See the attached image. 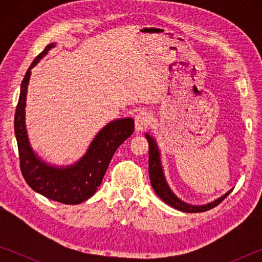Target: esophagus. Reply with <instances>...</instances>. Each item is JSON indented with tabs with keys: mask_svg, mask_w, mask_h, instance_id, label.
Returning a JSON list of instances; mask_svg holds the SVG:
<instances>
[{
	"mask_svg": "<svg viewBox=\"0 0 262 262\" xmlns=\"http://www.w3.org/2000/svg\"><path fill=\"white\" fill-rule=\"evenodd\" d=\"M150 123V114L145 111H141V112L135 115V130L142 132L144 128H147Z\"/></svg>",
	"mask_w": 262,
	"mask_h": 262,
	"instance_id": "1",
	"label": "esophagus"
}]
</instances>
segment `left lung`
Instances as JSON below:
<instances>
[{"instance_id": "obj_1", "label": "left lung", "mask_w": 262, "mask_h": 262, "mask_svg": "<svg viewBox=\"0 0 262 262\" xmlns=\"http://www.w3.org/2000/svg\"><path fill=\"white\" fill-rule=\"evenodd\" d=\"M144 136L145 139L148 140V143H149L150 183H151L155 193H156L164 202L167 203L168 206L173 207L176 209L184 212H202V211L212 209V208L216 207L217 205H220V203L232 192V189H230L227 193L222 195V196L217 198L216 200L211 201L209 203H206V205H190V203H187L184 200H181L180 198L177 196V195L173 193V190L171 189L170 185L167 184L165 174H164L163 165H162L161 151H159L156 140H155V137L150 135L149 133H145Z\"/></svg>"}]
</instances>
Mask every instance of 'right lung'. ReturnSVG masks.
<instances>
[{"mask_svg": "<svg viewBox=\"0 0 262 262\" xmlns=\"http://www.w3.org/2000/svg\"><path fill=\"white\" fill-rule=\"evenodd\" d=\"M56 43L46 46L30 66L20 84V94L15 113V135L18 145L20 170L34 192L64 205H78L96 193L114 152L134 132V119L120 118L108 122L97 133L86 152L70 165L57 166L47 163L31 147L25 125V106L31 69Z\"/></svg>", "mask_w": 262, "mask_h": 262, "instance_id": "obj_1", "label": "right lung"}]
</instances>
